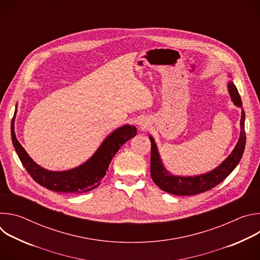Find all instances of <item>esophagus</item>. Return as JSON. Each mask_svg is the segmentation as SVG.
I'll return each mask as SVG.
<instances>
[{"instance_id": "obj_1", "label": "esophagus", "mask_w": 260, "mask_h": 260, "mask_svg": "<svg viewBox=\"0 0 260 260\" xmlns=\"http://www.w3.org/2000/svg\"><path fill=\"white\" fill-rule=\"evenodd\" d=\"M139 125H140V126H144V124H143V122H141V121H140V122H139Z\"/></svg>"}]
</instances>
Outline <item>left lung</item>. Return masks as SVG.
Segmentation results:
<instances>
[{
  "label": "left lung",
  "mask_w": 260,
  "mask_h": 260,
  "mask_svg": "<svg viewBox=\"0 0 260 260\" xmlns=\"http://www.w3.org/2000/svg\"><path fill=\"white\" fill-rule=\"evenodd\" d=\"M228 88L234 105L242 108L243 104L241 96L233 81H229ZM240 127V138L232 153L217 168L208 173L196 176H179L169 172L162 164L154 138L149 135L151 142L150 172L153 182L161 190L175 196H194L212 189L220 182L223 181L236 169L243 156L246 145L245 112L243 109L241 113Z\"/></svg>",
  "instance_id": "1"
}]
</instances>
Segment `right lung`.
Listing matches in <instances>:
<instances>
[{
  "label": "right lung",
  "mask_w": 260,
  "mask_h": 260,
  "mask_svg": "<svg viewBox=\"0 0 260 260\" xmlns=\"http://www.w3.org/2000/svg\"><path fill=\"white\" fill-rule=\"evenodd\" d=\"M15 116L11 122V137L15 151L30 177L41 186L60 193H82L96 188L109 165L122 145L137 135L134 125L124 124L102 142L96 151L82 165L68 171H49L36 164L18 142L14 132Z\"/></svg>",
  "instance_id": "add662e5"
}]
</instances>
